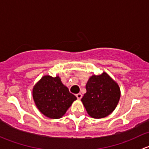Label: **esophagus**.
Instances as JSON below:
<instances>
[{
  "instance_id": "1",
  "label": "esophagus",
  "mask_w": 149,
  "mask_h": 149,
  "mask_svg": "<svg viewBox=\"0 0 149 149\" xmlns=\"http://www.w3.org/2000/svg\"><path fill=\"white\" fill-rule=\"evenodd\" d=\"M76 97H77L78 100H81V99L82 98V94H81V93H79V94H76Z\"/></svg>"
}]
</instances>
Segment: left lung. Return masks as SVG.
I'll return each mask as SVG.
<instances>
[{
	"instance_id": "obj_1",
	"label": "left lung",
	"mask_w": 149,
	"mask_h": 149,
	"mask_svg": "<svg viewBox=\"0 0 149 149\" xmlns=\"http://www.w3.org/2000/svg\"><path fill=\"white\" fill-rule=\"evenodd\" d=\"M86 89V93L81 101L88 114L93 118H105L112 113L120 97L118 85L104 72L90 77Z\"/></svg>"
}]
</instances>
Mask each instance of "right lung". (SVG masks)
I'll return each mask as SVG.
<instances>
[{"mask_svg": "<svg viewBox=\"0 0 149 149\" xmlns=\"http://www.w3.org/2000/svg\"><path fill=\"white\" fill-rule=\"evenodd\" d=\"M33 99L39 110L52 119L62 118L76 100L58 76H45L33 88Z\"/></svg>", "mask_w": 149, "mask_h": 149, "instance_id": "obj_1", "label": "right lung"}]
</instances>
